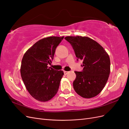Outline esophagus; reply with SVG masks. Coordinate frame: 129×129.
<instances>
[{
  "instance_id": "obj_1",
  "label": "esophagus",
  "mask_w": 129,
  "mask_h": 129,
  "mask_svg": "<svg viewBox=\"0 0 129 129\" xmlns=\"http://www.w3.org/2000/svg\"><path fill=\"white\" fill-rule=\"evenodd\" d=\"M69 72H67V71H64V75H67V74Z\"/></svg>"
}]
</instances>
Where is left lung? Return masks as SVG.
I'll list each match as a JSON object with an SVG mask.
<instances>
[{
    "label": "left lung",
    "instance_id": "1",
    "mask_svg": "<svg viewBox=\"0 0 129 129\" xmlns=\"http://www.w3.org/2000/svg\"><path fill=\"white\" fill-rule=\"evenodd\" d=\"M78 60L83 61L82 72H75L73 82L76 92L85 99L95 97L102 91L110 73V60L102 46L87 37H66Z\"/></svg>",
    "mask_w": 129,
    "mask_h": 129
}]
</instances>
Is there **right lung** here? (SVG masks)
Returning <instances> with one entry per match:
<instances>
[{"instance_id":"right-lung-1","label":"right lung","mask_w":129,"mask_h":129,"mask_svg":"<svg viewBox=\"0 0 129 129\" xmlns=\"http://www.w3.org/2000/svg\"><path fill=\"white\" fill-rule=\"evenodd\" d=\"M64 37H49L39 40L24 54L20 73L25 87L34 99L47 102L55 96L63 72L48 68L56 48Z\"/></svg>"}]
</instances>
